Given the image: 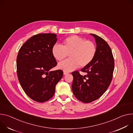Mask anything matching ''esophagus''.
Here are the masks:
<instances>
[{
  "instance_id": "34e87169",
  "label": "esophagus",
  "mask_w": 133,
  "mask_h": 133,
  "mask_svg": "<svg viewBox=\"0 0 133 133\" xmlns=\"http://www.w3.org/2000/svg\"><path fill=\"white\" fill-rule=\"evenodd\" d=\"M68 73H69V72H65V71H64V72H63V75H68Z\"/></svg>"
}]
</instances>
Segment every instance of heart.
I'll return each instance as SVG.
<instances>
[{"instance_id": "obj_1", "label": "heart", "mask_w": 133, "mask_h": 133, "mask_svg": "<svg viewBox=\"0 0 133 133\" xmlns=\"http://www.w3.org/2000/svg\"><path fill=\"white\" fill-rule=\"evenodd\" d=\"M95 44L90 41L73 35L66 38L62 46L55 45L52 49V54L56 60L62 61L70 54V58L58 64V68L65 72H70L80 65L84 67L90 64L96 53Z\"/></svg>"}]
</instances>
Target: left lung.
I'll return each instance as SVG.
<instances>
[{"mask_svg": "<svg viewBox=\"0 0 133 133\" xmlns=\"http://www.w3.org/2000/svg\"><path fill=\"white\" fill-rule=\"evenodd\" d=\"M95 39L96 53L91 62L81 71L87 75L82 76L78 71L73 72L72 92L75 97L84 103L100 98L108 89L114 70V60L108 43L97 35L90 34Z\"/></svg>", "mask_w": 133, "mask_h": 133, "instance_id": "1", "label": "left lung"}]
</instances>
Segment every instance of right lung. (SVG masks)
I'll use <instances>...</instances> for the list:
<instances>
[{
    "instance_id": "obj_1",
    "label": "right lung",
    "mask_w": 133,
    "mask_h": 133,
    "mask_svg": "<svg viewBox=\"0 0 133 133\" xmlns=\"http://www.w3.org/2000/svg\"><path fill=\"white\" fill-rule=\"evenodd\" d=\"M53 33L38 34L28 39L17 57V73L21 85L33 100L45 102L54 95L55 86L63 76L61 70L50 71L57 62L52 49L57 41Z\"/></svg>"
}]
</instances>
